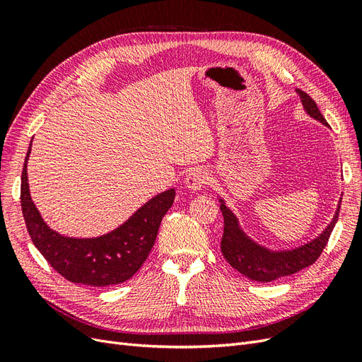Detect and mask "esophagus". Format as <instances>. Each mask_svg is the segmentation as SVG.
<instances>
[{"instance_id": "1", "label": "esophagus", "mask_w": 362, "mask_h": 362, "mask_svg": "<svg viewBox=\"0 0 362 362\" xmlns=\"http://www.w3.org/2000/svg\"><path fill=\"white\" fill-rule=\"evenodd\" d=\"M206 181H208L206 173L202 169H194L187 173V177L184 180V184L190 192H199L201 189H204Z\"/></svg>"}]
</instances>
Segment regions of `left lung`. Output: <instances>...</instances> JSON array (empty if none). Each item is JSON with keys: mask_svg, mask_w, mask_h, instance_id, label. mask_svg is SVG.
Wrapping results in <instances>:
<instances>
[{"mask_svg": "<svg viewBox=\"0 0 362 362\" xmlns=\"http://www.w3.org/2000/svg\"><path fill=\"white\" fill-rule=\"evenodd\" d=\"M296 93L299 95L306 115L315 119L317 122L329 127L326 119L322 116L319 107H317V104L308 95L299 89H296ZM217 198L218 202H221V211L225 221L223 237L221 242L223 257L242 275L247 276L252 281L259 282L275 281L278 278L293 275V273L311 266L320 257L327 240H329V235L338 221L339 205H341V198H339L332 221L311 242H306L293 249H270L255 242L245 231L243 226L240 225L238 217L226 205L222 196L217 194Z\"/></svg>", "mask_w": 362, "mask_h": 362, "instance_id": "8db88e82", "label": "left lung"}]
</instances>
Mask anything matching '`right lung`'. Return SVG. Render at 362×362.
I'll list each match as a JSON object with an SVG mask.
<instances>
[{"label": "right lung", "mask_w": 362, "mask_h": 362, "mask_svg": "<svg viewBox=\"0 0 362 362\" xmlns=\"http://www.w3.org/2000/svg\"><path fill=\"white\" fill-rule=\"evenodd\" d=\"M21 178V206L33 243L63 278L84 286L107 287L125 282L141 267L156 243L161 218L175 201V189L152 196L124 223L98 237H69L43 221L31 199L27 163Z\"/></svg>", "instance_id": "obj_1"}]
</instances>
